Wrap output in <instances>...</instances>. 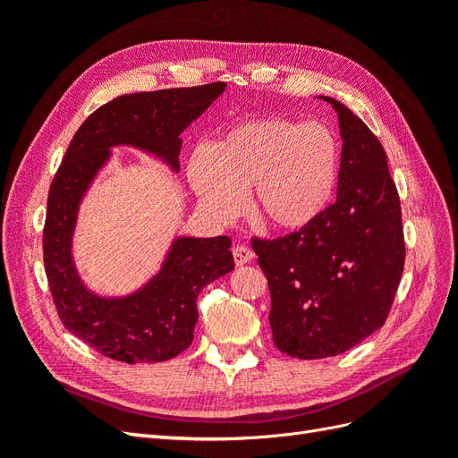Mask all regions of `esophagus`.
<instances>
[{"label": "esophagus", "mask_w": 458, "mask_h": 458, "mask_svg": "<svg viewBox=\"0 0 458 458\" xmlns=\"http://www.w3.org/2000/svg\"><path fill=\"white\" fill-rule=\"evenodd\" d=\"M233 258L237 266H244V263H248L254 258V252L244 244H237V246H233Z\"/></svg>", "instance_id": "obj_1"}]
</instances>
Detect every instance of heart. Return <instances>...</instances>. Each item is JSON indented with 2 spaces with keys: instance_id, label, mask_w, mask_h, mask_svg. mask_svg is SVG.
Instances as JSON below:
<instances>
[{
  "instance_id": "obj_1",
  "label": "heart",
  "mask_w": 458,
  "mask_h": 458,
  "mask_svg": "<svg viewBox=\"0 0 458 458\" xmlns=\"http://www.w3.org/2000/svg\"><path fill=\"white\" fill-rule=\"evenodd\" d=\"M340 148L321 123L261 118L231 128L189 162L191 185L219 219L239 214L244 191L263 224L298 231L325 212L338 183Z\"/></svg>"
}]
</instances>
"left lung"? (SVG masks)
Returning a JSON list of instances; mask_svg holds the SVG:
<instances>
[{"mask_svg":"<svg viewBox=\"0 0 458 458\" xmlns=\"http://www.w3.org/2000/svg\"><path fill=\"white\" fill-rule=\"evenodd\" d=\"M342 157L336 202L281 239H252L271 293L276 348L298 359L352 350L378 330L405 266L401 204L386 152L367 123L340 101Z\"/></svg>","mask_w":458,"mask_h":458,"instance_id":"left-lung-1","label":"left lung"}]
</instances>
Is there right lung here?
Segmentation results:
<instances>
[{"label":"right lung","mask_w":458,"mask_h":458,"mask_svg":"<svg viewBox=\"0 0 458 458\" xmlns=\"http://www.w3.org/2000/svg\"><path fill=\"white\" fill-rule=\"evenodd\" d=\"M224 91L225 81H214L116 97L81 123L53 177L44 266L55 308L68 332L114 361L158 363L189 348L200 290L234 269L231 239L179 237L160 273L141 290L123 298H101L81 283L72 261L80 200L108 160L110 147L143 148L179 172V135Z\"/></svg>","instance_id":"right-lung-1"}]
</instances>
